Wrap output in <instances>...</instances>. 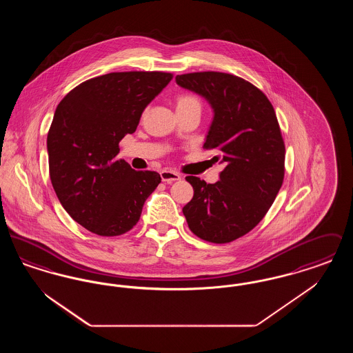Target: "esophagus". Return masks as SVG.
Masks as SVG:
<instances>
[{"mask_svg":"<svg viewBox=\"0 0 353 353\" xmlns=\"http://www.w3.org/2000/svg\"><path fill=\"white\" fill-rule=\"evenodd\" d=\"M160 176H161V180H163L164 183H167V184L181 180L180 173H177V172H174V170H169V169L161 170V172H160Z\"/></svg>","mask_w":353,"mask_h":353,"instance_id":"obj_1","label":"esophagus"}]
</instances>
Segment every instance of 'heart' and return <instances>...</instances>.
<instances>
[{"label":"heart","mask_w":353,"mask_h":353,"mask_svg":"<svg viewBox=\"0 0 353 353\" xmlns=\"http://www.w3.org/2000/svg\"><path fill=\"white\" fill-rule=\"evenodd\" d=\"M176 107H177V111L189 110V108H200L201 110V103L197 97H194L192 94H180L176 98Z\"/></svg>","instance_id":"1"}]
</instances>
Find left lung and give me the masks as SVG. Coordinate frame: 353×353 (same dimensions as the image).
Here are the masks:
<instances>
[{
    "instance_id": "1",
    "label": "left lung",
    "mask_w": 353,
    "mask_h": 353,
    "mask_svg": "<svg viewBox=\"0 0 353 353\" xmlns=\"http://www.w3.org/2000/svg\"><path fill=\"white\" fill-rule=\"evenodd\" d=\"M176 83L210 104L213 120L203 148L217 151L219 181L194 176L193 199L183 208L189 229L203 241L228 243L265 217L285 177V143L268 97L248 81L203 71L176 77Z\"/></svg>"
}]
</instances>
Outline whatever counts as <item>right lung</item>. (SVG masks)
<instances>
[{
    "mask_svg": "<svg viewBox=\"0 0 353 353\" xmlns=\"http://www.w3.org/2000/svg\"><path fill=\"white\" fill-rule=\"evenodd\" d=\"M172 77L111 72L77 85L58 104L48 134L51 184L70 217L91 233L131 230L161 183L157 172L134 170L115 157L120 140L134 134L143 111Z\"/></svg>",
    "mask_w": 353,
    "mask_h": 353,
    "instance_id": "obj_1",
    "label": "right lung"
}]
</instances>
